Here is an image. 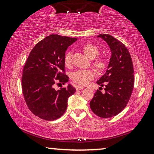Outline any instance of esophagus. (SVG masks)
Instances as JSON below:
<instances>
[{
	"label": "esophagus",
	"instance_id": "obj_1",
	"mask_svg": "<svg viewBox=\"0 0 154 154\" xmlns=\"http://www.w3.org/2000/svg\"><path fill=\"white\" fill-rule=\"evenodd\" d=\"M84 88L83 86H82V85H76V90H82Z\"/></svg>",
	"mask_w": 154,
	"mask_h": 154
}]
</instances>
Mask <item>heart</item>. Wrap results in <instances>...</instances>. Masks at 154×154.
I'll return each mask as SVG.
<instances>
[{"mask_svg": "<svg viewBox=\"0 0 154 154\" xmlns=\"http://www.w3.org/2000/svg\"><path fill=\"white\" fill-rule=\"evenodd\" d=\"M83 53L88 58L93 59L92 62V66L96 69L98 73H102L106 71L108 66V62L106 59L102 56H98L100 50L94 44L87 43L83 45L82 48ZM64 62L65 66L70 67L71 66V53L67 51L64 57ZM95 72L93 70H78L71 74V79L74 82L80 85H85L89 81L94 77Z\"/></svg>", "mask_w": 154, "mask_h": 154, "instance_id": "1", "label": "heart"}]
</instances>
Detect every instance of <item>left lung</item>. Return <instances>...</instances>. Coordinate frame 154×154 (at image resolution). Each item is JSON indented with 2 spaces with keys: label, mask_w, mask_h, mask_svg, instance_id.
Segmentation results:
<instances>
[{
  "label": "left lung",
  "mask_w": 154,
  "mask_h": 154,
  "mask_svg": "<svg viewBox=\"0 0 154 154\" xmlns=\"http://www.w3.org/2000/svg\"><path fill=\"white\" fill-rule=\"evenodd\" d=\"M111 51L108 69L96 83L105 87V92L97 90L90 101L93 113L102 118L119 114L126 107L134 88V77L132 58L124 43L109 35L100 34ZM100 87L99 90L103 89Z\"/></svg>",
  "instance_id": "8db88e82"
}]
</instances>
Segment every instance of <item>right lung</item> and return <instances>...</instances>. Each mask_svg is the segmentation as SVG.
I'll use <instances>...</instances> for the list:
<instances>
[{
	"instance_id": "obj_1",
	"label": "right lung",
	"mask_w": 154,
	"mask_h": 154,
	"mask_svg": "<svg viewBox=\"0 0 154 154\" xmlns=\"http://www.w3.org/2000/svg\"><path fill=\"white\" fill-rule=\"evenodd\" d=\"M76 38L51 35L31 50L23 69L22 88L24 100L32 113L45 120L53 121L64 113L68 99L76 92L71 85L56 90V82L65 83V51Z\"/></svg>"
}]
</instances>
